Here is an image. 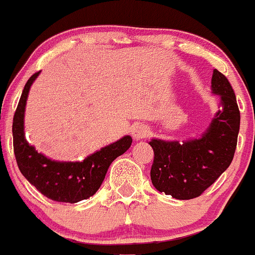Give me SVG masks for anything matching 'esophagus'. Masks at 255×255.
Segmentation results:
<instances>
[{"instance_id":"34e87169","label":"esophagus","mask_w":255,"mask_h":255,"mask_svg":"<svg viewBox=\"0 0 255 255\" xmlns=\"http://www.w3.org/2000/svg\"><path fill=\"white\" fill-rule=\"evenodd\" d=\"M147 135H148V128H147L145 125H136V127L132 128V137L135 138L136 141L143 140Z\"/></svg>"}]
</instances>
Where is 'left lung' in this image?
<instances>
[{
    "label": "left lung",
    "instance_id": "left-lung-1",
    "mask_svg": "<svg viewBox=\"0 0 255 255\" xmlns=\"http://www.w3.org/2000/svg\"><path fill=\"white\" fill-rule=\"evenodd\" d=\"M211 92L219 96V110L200 137L149 141L154 152L151 180L159 193L178 200L198 198L230 167L240 132V109L232 86L217 70Z\"/></svg>",
    "mask_w": 255,
    "mask_h": 255
}]
</instances>
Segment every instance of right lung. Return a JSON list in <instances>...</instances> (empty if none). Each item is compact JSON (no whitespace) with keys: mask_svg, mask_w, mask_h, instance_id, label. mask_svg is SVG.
<instances>
[{"mask_svg":"<svg viewBox=\"0 0 255 255\" xmlns=\"http://www.w3.org/2000/svg\"><path fill=\"white\" fill-rule=\"evenodd\" d=\"M39 73L25 83L13 118V148L18 168L31 185L51 200L70 204L86 200L97 193L112 162L130 148L132 138L124 136L81 162L54 161L36 151L25 138L24 114L28 94Z\"/></svg>","mask_w":255,"mask_h":255,"instance_id":"1","label":"right lung"}]
</instances>
